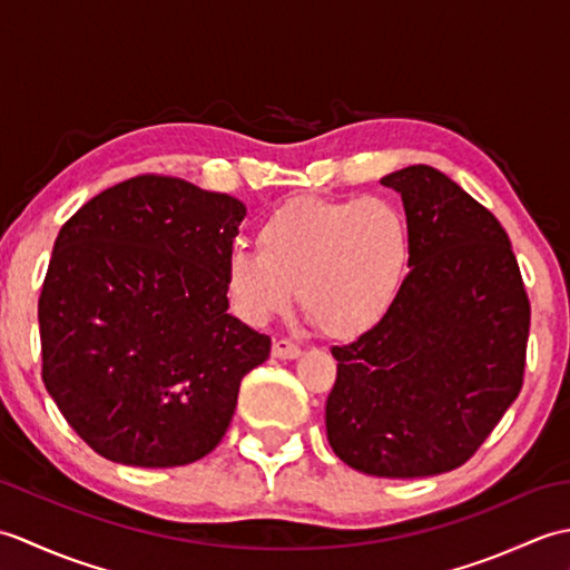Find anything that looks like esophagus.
<instances>
[{"mask_svg": "<svg viewBox=\"0 0 570 570\" xmlns=\"http://www.w3.org/2000/svg\"><path fill=\"white\" fill-rule=\"evenodd\" d=\"M272 355L278 360H294L301 355V345L288 341V337H278V341H274L272 345Z\"/></svg>", "mask_w": 570, "mask_h": 570, "instance_id": "1", "label": "esophagus"}]
</instances>
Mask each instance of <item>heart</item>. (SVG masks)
I'll return each mask as SVG.
<instances>
[{
	"mask_svg": "<svg viewBox=\"0 0 570 570\" xmlns=\"http://www.w3.org/2000/svg\"><path fill=\"white\" fill-rule=\"evenodd\" d=\"M257 249L225 264L233 306L252 325L298 304L321 333L350 341L392 311L409 269V225L384 198H294L266 215Z\"/></svg>",
	"mask_w": 570,
	"mask_h": 570,
	"instance_id": "obj_1",
	"label": "heart"
}]
</instances>
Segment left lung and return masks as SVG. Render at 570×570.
I'll return each instance as SVG.
<instances>
[{
    "instance_id": "left-lung-1",
    "label": "left lung",
    "mask_w": 570,
    "mask_h": 570,
    "mask_svg": "<svg viewBox=\"0 0 570 570\" xmlns=\"http://www.w3.org/2000/svg\"><path fill=\"white\" fill-rule=\"evenodd\" d=\"M404 200L409 266L392 311L333 347L335 455L377 478H429L475 455L524 384L531 306L512 242L431 166L382 178Z\"/></svg>"
}]
</instances>
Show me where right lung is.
<instances>
[{
	"label": "right lung",
	"instance_id": "add662e5",
	"mask_svg": "<svg viewBox=\"0 0 570 570\" xmlns=\"http://www.w3.org/2000/svg\"><path fill=\"white\" fill-rule=\"evenodd\" d=\"M247 208L174 176H135L60 227L39 298L41 377L95 453L196 463L223 441L269 335L227 313Z\"/></svg>",
	"mask_w": 570,
	"mask_h": 570
}]
</instances>
